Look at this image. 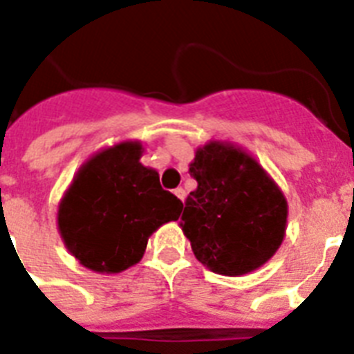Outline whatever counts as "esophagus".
Segmentation results:
<instances>
[{
	"mask_svg": "<svg viewBox=\"0 0 354 354\" xmlns=\"http://www.w3.org/2000/svg\"><path fill=\"white\" fill-rule=\"evenodd\" d=\"M174 194H175V195H177V197H179V199H180V201H183V203H185L186 192H185V190H183V188H177V190H175V192H174Z\"/></svg>",
	"mask_w": 354,
	"mask_h": 354,
	"instance_id": "esophagus-1",
	"label": "esophagus"
}]
</instances>
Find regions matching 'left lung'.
Masks as SVG:
<instances>
[{
	"label": "left lung",
	"instance_id": "obj_1",
	"mask_svg": "<svg viewBox=\"0 0 354 354\" xmlns=\"http://www.w3.org/2000/svg\"><path fill=\"white\" fill-rule=\"evenodd\" d=\"M180 228L212 272L243 276L270 259L285 237L287 199L254 157L212 140L195 151Z\"/></svg>",
	"mask_w": 354,
	"mask_h": 354
}]
</instances>
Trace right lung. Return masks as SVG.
I'll return each instance as SVG.
<instances>
[{"mask_svg": "<svg viewBox=\"0 0 354 354\" xmlns=\"http://www.w3.org/2000/svg\"><path fill=\"white\" fill-rule=\"evenodd\" d=\"M142 144L126 140L82 164L58 206L65 247L86 268L117 274L142 259L148 237L177 221L183 203L140 164Z\"/></svg>", "mask_w": 354, "mask_h": 354, "instance_id": "right-lung-1", "label": "right lung"}]
</instances>
